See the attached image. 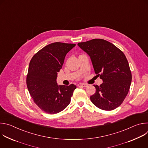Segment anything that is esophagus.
Here are the masks:
<instances>
[{
	"instance_id": "esophagus-1",
	"label": "esophagus",
	"mask_w": 148,
	"mask_h": 148,
	"mask_svg": "<svg viewBox=\"0 0 148 148\" xmlns=\"http://www.w3.org/2000/svg\"><path fill=\"white\" fill-rule=\"evenodd\" d=\"M78 87H88V85L86 84H84V83H80V84H78Z\"/></svg>"
}]
</instances>
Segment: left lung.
I'll list each match as a JSON object with an SVG mask.
<instances>
[{
  "instance_id": "obj_1",
  "label": "left lung",
  "mask_w": 148,
  "mask_h": 148,
  "mask_svg": "<svg viewBox=\"0 0 148 148\" xmlns=\"http://www.w3.org/2000/svg\"><path fill=\"white\" fill-rule=\"evenodd\" d=\"M78 46L90 57L95 74L103 81L99 86L94 85L96 91L90 97L91 102L103 110L116 108L127 95L132 81L125 54L103 39H92L78 43Z\"/></svg>"
}]
</instances>
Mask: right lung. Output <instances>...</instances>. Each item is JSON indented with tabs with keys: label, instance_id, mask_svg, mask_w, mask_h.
<instances>
[{
	"label": "right lung",
	"instance_id": "1",
	"mask_svg": "<svg viewBox=\"0 0 148 148\" xmlns=\"http://www.w3.org/2000/svg\"><path fill=\"white\" fill-rule=\"evenodd\" d=\"M75 44L56 42L38 51L30 60L26 78L27 87L34 103L46 113L64 110L71 101L76 86H58L57 73L65 57Z\"/></svg>",
	"mask_w": 148,
	"mask_h": 148
}]
</instances>
